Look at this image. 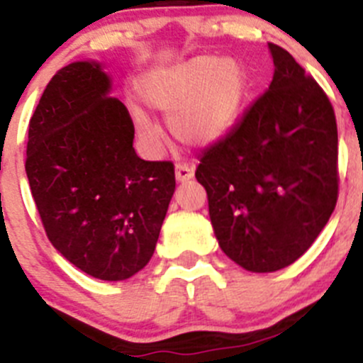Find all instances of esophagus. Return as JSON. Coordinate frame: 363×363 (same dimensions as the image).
Listing matches in <instances>:
<instances>
[{
  "instance_id": "34e87169",
  "label": "esophagus",
  "mask_w": 363,
  "mask_h": 363,
  "mask_svg": "<svg viewBox=\"0 0 363 363\" xmlns=\"http://www.w3.org/2000/svg\"><path fill=\"white\" fill-rule=\"evenodd\" d=\"M175 179L177 182H186L193 179V168L188 164H177L175 166Z\"/></svg>"
}]
</instances>
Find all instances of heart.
I'll return each mask as SVG.
<instances>
[{"label": "heart", "instance_id": "heart-1", "mask_svg": "<svg viewBox=\"0 0 363 363\" xmlns=\"http://www.w3.org/2000/svg\"><path fill=\"white\" fill-rule=\"evenodd\" d=\"M138 94L147 107L168 114V127L179 141L206 148L222 143L238 127L249 104L250 79L240 60L197 55L145 73ZM134 125L145 141L154 143L155 128L143 111H134Z\"/></svg>", "mask_w": 363, "mask_h": 363}]
</instances>
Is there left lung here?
I'll return each mask as SVG.
<instances>
[{"label":"left lung","instance_id":"obj_1","mask_svg":"<svg viewBox=\"0 0 363 363\" xmlns=\"http://www.w3.org/2000/svg\"><path fill=\"white\" fill-rule=\"evenodd\" d=\"M269 89L229 138L204 152L195 172L220 249L259 274L301 258L338 195L333 107L286 50L269 44Z\"/></svg>","mask_w":363,"mask_h":363}]
</instances>
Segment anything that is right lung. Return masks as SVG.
Instances as JSON below:
<instances>
[{
	"label": "right lung",
	"mask_w": 363,
	"mask_h": 363,
	"mask_svg": "<svg viewBox=\"0 0 363 363\" xmlns=\"http://www.w3.org/2000/svg\"><path fill=\"white\" fill-rule=\"evenodd\" d=\"M96 60L50 80L30 120L26 177L52 245L101 281L140 272L175 191L174 164L138 157L127 107Z\"/></svg>",
	"instance_id": "add662e5"
}]
</instances>
